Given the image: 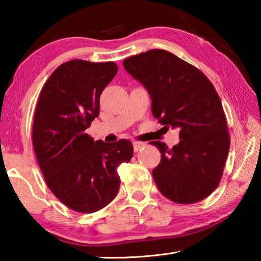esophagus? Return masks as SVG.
Returning <instances> with one entry per match:
<instances>
[{"instance_id":"1","label":"esophagus","mask_w":261,"mask_h":261,"mask_svg":"<svg viewBox=\"0 0 261 261\" xmlns=\"http://www.w3.org/2000/svg\"><path fill=\"white\" fill-rule=\"evenodd\" d=\"M132 144H134L135 152H138L141 147L145 146V144L141 143V141H134V143H132Z\"/></svg>"}]
</instances>
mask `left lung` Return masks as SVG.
Returning a JSON list of instances; mask_svg holds the SVG:
<instances>
[{
	"label": "left lung",
	"mask_w": 261,
	"mask_h": 261,
	"mask_svg": "<svg viewBox=\"0 0 261 261\" xmlns=\"http://www.w3.org/2000/svg\"><path fill=\"white\" fill-rule=\"evenodd\" d=\"M123 67L151 96L153 116L168 130H179L169 148L160 140L161 161L152 171L163 196L193 204L218 188L230 139L222 103L208 78L171 53L151 49L123 61Z\"/></svg>",
	"instance_id": "1"
}]
</instances>
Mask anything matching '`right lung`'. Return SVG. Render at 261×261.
Listing matches in <instances>:
<instances>
[{
	"label": "right lung",
	"instance_id": "right-lung-1",
	"mask_svg": "<svg viewBox=\"0 0 261 261\" xmlns=\"http://www.w3.org/2000/svg\"><path fill=\"white\" fill-rule=\"evenodd\" d=\"M117 71L114 62L61 64L43 85L35 109L33 147L47 187L79 213H93L116 197L117 167L134 154L130 140L103 143L86 134L99 116L100 95Z\"/></svg>",
	"mask_w": 261,
	"mask_h": 261
}]
</instances>
